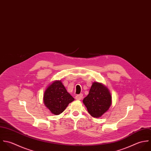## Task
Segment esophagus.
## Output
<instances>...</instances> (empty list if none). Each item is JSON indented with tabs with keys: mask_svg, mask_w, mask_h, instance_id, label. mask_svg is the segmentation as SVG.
Returning a JSON list of instances; mask_svg holds the SVG:
<instances>
[{
	"mask_svg": "<svg viewBox=\"0 0 151 151\" xmlns=\"http://www.w3.org/2000/svg\"><path fill=\"white\" fill-rule=\"evenodd\" d=\"M82 97H83V94H82V93L80 94H78L75 96V99L76 100H81L82 99Z\"/></svg>",
	"mask_w": 151,
	"mask_h": 151,
	"instance_id": "obj_1",
	"label": "esophagus"
}]
</instances>
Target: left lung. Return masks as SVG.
Segmentation results:
<instances>
[{
	"mask_svg": "<svg viewBox=\"0 0 151 151\" xmlns=\"http://www.w3.org/2000/svg\"><path fill=\"white\" fill-rule=\"evenodd\" d=\"M83 102L92 117H100L110 108L111 96L108 89L103 85L94 82Z\"/></svg>",
	"mask_w": 151,
	"mask_h": 151,
	"instance_id": "8db88e82",
	"label": "left lung"
}]
</instances>
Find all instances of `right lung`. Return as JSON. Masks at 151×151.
<instances>
[{"instance_id":"obj_1","label":"right lung","mask_w":151,"mask_h":151,"mask_svg":"<svg viewBox=\"0 0 151 151\" xmlns=\"http://www.w3.org/2000/svg\"><path fill=\"white\" fill-rule=\"evenodd\" d=\"M74 98L66 91L60 81H55L50 85L44 94V103L45 106L55 115L62 113L69 103Z\"/></svg>"}]
</instances>
